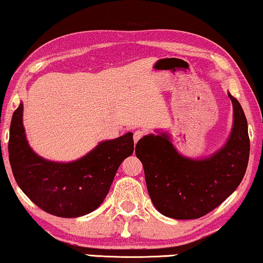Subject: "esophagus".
I'll return each mask as SVG.
<instances>
[{
	"instance_id": "34e87169",
	"label": "esophagus",
	"mask_w": 263,
	"mask_h": 263,
	"mask_svg": "<svg viewBox=\"0 0 263 263\" xmlns=\"http://www.w3.org/2000/svg\"><path fill=\"white\" fill-rule=\"evenodd\" d=\"M142 136H143V133H142V132L136 130V132L134 133V135H133V139H134V142L137 143V141H139Z\"/></svg>"
}]
</instances>
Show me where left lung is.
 <instances>
[{
  "instance_id": "8db88e82",
  "label": "left lung",
  "mask_w": 263,
  "mask_h": 263,
  "mask_svg": "<svg viewBox=\"0 0 263 263\" xmlns=\"http://www.w3.org/2000/svg\"><path fill=\"white\" fill-rule=\"evenodd\" d=\"M233 104V126L220 149L201 159L177 152L165 132L143 136L135 154L142 162L153 204L162 215L193 220L205 215L235 192L249 160L248 124L239 101Z\"/></svg>"
}]
</instances>
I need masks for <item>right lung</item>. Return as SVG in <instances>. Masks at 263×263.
<instances>
[{"label": "right lung", "instance_id": "1", "mask_svg": "<svg viewBox=\"0 0 263 263\" xmlns=\"http://www.w3.org/2000/svg\"><path fill=\"white\" fill-rule=\"evenodd\" d=\"M8 152L16 182L37 207L59 217H79L106 199L120 164L134 152V141L127 133L71 162L47 160L28 143L21 102L11 118Z\"/></svg>", "mask_w": 263, "mask_h": 263}]
</instances>
